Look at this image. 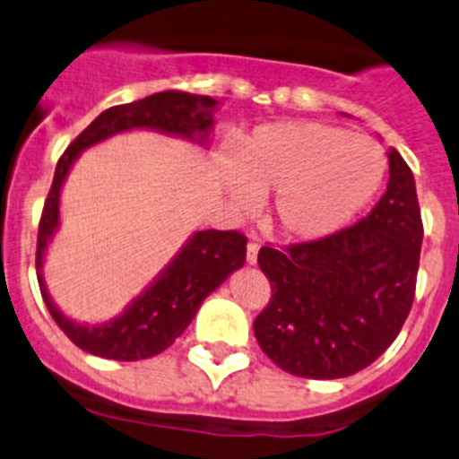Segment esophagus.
Returning a JSON list of instances; mask_svg holds the SVG:
<instances>
[{
    "mask_svg": "<svg viewBox=\"0 0 459 459\" xmlns=\"http://www.w3.org/2000/svg\"><path fill=\"white\" fill-rule=\"evenodd\" d=\"M258 258V243H249L247 245V254H245V261L249 263V265H254Z\"/></svg>",
    "mask_w": 459,
    "mask_h": 459,
    "instance_id": "34e87169",
    "label": "esophagus"
}]
</instances>
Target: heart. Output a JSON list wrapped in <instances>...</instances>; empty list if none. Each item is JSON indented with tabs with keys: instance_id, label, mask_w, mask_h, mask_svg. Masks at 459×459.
<instances>
[{
	"instance_id": "1",
	"label": "heart",
	"mask_w": 459,
	"mask_h": 459,
	"mask_svg": "<svg viewBox=\"0 0 459 459\" xmlns=\"http://www.w3.org/2000/svg\"><path fill=\"white\" fill-rule=\"evenodd\" d=\"M384 149L366 135L310 120L256 126L230 147L219 180L238 212L270 196V223L292 240L346 228L382 187Z\"/></svg>"
}]
</instances>
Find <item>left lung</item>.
Masks as SVG:
<instances>
[{
	"label": "left lung",
	"mask_w": 459,
	"mask_h": 459,
	"mask_svg": "<svg viewBox=\"0 0 459 459\" xmlns=\"http://www.w3.org/2000/svg\"><path fill=\"white\" fill-rule=\"evenodd\" d=\"M382 201L325 238L263 247L258 267L272 301L254 321L261 351L285 373L342 379L394 342L415 297L424 238L415 178L394 149Z\"/></svg>",
	"instance_id": "8db88e82"
}]
</instances>
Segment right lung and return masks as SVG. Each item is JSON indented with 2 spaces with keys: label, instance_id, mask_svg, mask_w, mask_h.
Here are the masks:
<instances>
[{
  "label": "right lung",
  "instance_id": "obj_1",
  "mask_svg": "<svg viewBox=\"0 0 459 459\" xmlns=\"http://www.w3.org/2000/svg\"><path fill=\"white\" fill-rule=\"evenodd\" d=\"M216 111H219V100L210 95L185 93V91H160L138 102L117 104L100 113L71 143L57 162L51 192L44 203L42 221H39L35 265H38L39 290L48 312L65 330L66 337L84 352L102 359L138 361L169 348L192 324L203 301L223 281H228L231 272L243 267L247 240L238 231H194L176 252V256L158 272L156 279L138 297L131 299L120 315L100 324L71 319L56 306L44 281V256L53 236L60 230V196L71 167L75 165L80 153L93 144L135 129L192 140L207 149Z\"/></svg>",
  "mask_w": 459,
  "mask_h": 459
}]
</instances>
